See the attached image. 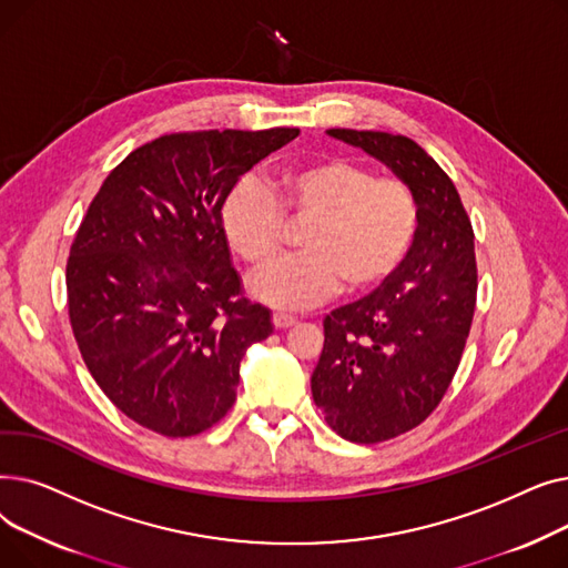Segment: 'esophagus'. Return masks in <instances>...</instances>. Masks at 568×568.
<instances>
[{
  "mask_svg": "<svg viewBox=\"0 0 568 568\" xmlns=\"http://www.w3.org/2000/svg\"><path fill=\"white\" fill-rule=\"evenodd\" d=\"M272 322H274L276 329H287V326H292V324H294V317H292L290 313H281V311H276V313L272 315Z\"/></svg>",
  "mask_w": 568,
  "mask_h": 568,
  "instance_id": "1",
  "label": "esophagus"
}]
</instances>
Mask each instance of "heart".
I'll return each instance as SVG.
<instances>
[{
    "label": "heart",
    "mask_w": 568,
    "mask_h": 568,
    "mask_svg": "<svg viewBox=\"0 0 568 568\" xmlns=\"http://www.w3.org/2000/svg\"><path fill=\"white\" fill-rule=\"evenodd\" d=\"M419 197L394 176L347 159H322L281 170L266 186L234 184L221 204V230L236 257L251 266L272 260L290 223L304 225L296 255L266 264L251 281L257 300L281 308L324 302L341 285L362 294L398 272L416 230Z\"/></svg>",
    "instance_id": "obj_1"
}]
</instances>
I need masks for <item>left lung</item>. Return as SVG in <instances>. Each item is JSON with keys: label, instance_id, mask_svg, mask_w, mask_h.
Returning <instances> with one entry per match:
<instances>
[{"label": "left lung", "instance_id": "1", "mask_svg": "<svg viewBox=\"0 0 568 568\" xmlns=\"http://www.w3.org/2000/svg\"><path fill=\"white\" fill-rule=\"evenodd\" d=\"M419 197V230L394 276L324 317L313 400L343 439L377 444L424 424L458 371L476 306L474 230L463 200L405 135L332 129Z\"/></svg>", "mask_w": 568, "mask_h": 568}]
</instances>
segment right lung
<instances>
[{"label": "right lung", "instance_id": "1", "mask_svg": "<svg viewBox=\"0 0 568 568\" xmlns=\"http://www.w3.org/2000/svg\"><path fill=\"white\" fill-rule=\"evenodd\" d=\"M296 135H161L119 163L89 204L67 262L69 320L84 366L135 424L191 437L234 405L239 362L274 326L242 294L221 204Z\"/></svg>", "mask_w": 568, "mask_h": 568}]
</instances>
